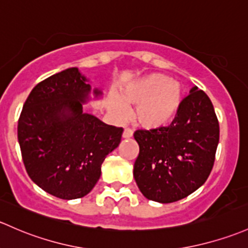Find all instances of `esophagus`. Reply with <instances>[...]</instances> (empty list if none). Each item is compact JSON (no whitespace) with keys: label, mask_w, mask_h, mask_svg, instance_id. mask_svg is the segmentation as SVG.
<instances>
[{"label":"esophagus","mask_w":248,"mask_h":248,"mask_svg":"<svg viewBox=\"0 0 248 248\" xmlns=\"http://www.w3.org/2000/svg\"><path fill=\"white\" fill-rule=\"evenodd\" d=\"M132 137H133V131H132V129L126 128L124 131V133H122V138H124V139H128V138H132Z\"/></svg>","instance_id":"obj_1"}]
</instances>
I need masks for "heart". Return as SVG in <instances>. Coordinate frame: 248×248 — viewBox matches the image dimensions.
<instances>
[{
	"mask_svg": "<svg viewBox=\"0 0 248 248\" xmlns=\"http://www.w3.org/2000/svg\"><path fill=\"white\" fill-rule=\"evenodd\" d=\"M183 87L161 74H151L129 83L120 91V97L109 98V108L117 117L126 115L127 106H135L134 120L146 129L170 124L183 102Z\"/></svg>",
	"mask_w": 248,
	"mask_h": 248,
	"instance_id": "obj_1",
	"label": "heart"
}]
</instances>
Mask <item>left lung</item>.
<instances>
[{
  "instance_id": "8db88e82",
  "label": "left lung",
  "mask_w": 248,
  "mask_h": 248,
  "mask_svg": "<svg viewBox=\"0 0 248 248\" xmlns=\"http://www.w3.org/2000/svg\"><path fill=\"white\" fill-rule=\"evenodd\" d=\"M134 179L146 199L172 203L189 196L212 172L220 127L210 98L194 87L170 126L134 133Z\"/></svg>"
}]
</instances>
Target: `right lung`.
I'll list each match as a JSON object with an SVG mask.
<instances>
[{"label":"right lung","mask_w":248,"mask_h":248,"mask_svg":"<svg viewBox=\"0 0 248 248\" xmlns=\"http://www.w3.org/2000/svg\"><path fill=\"white\" fill-rule=\"evenodd\" d=\"M89 79L70 67L36 84L23 104L17 139L33 182L62 200L84 197L100 179L101 165L121 141L124 129L83 111Z\"/></svg>","instance_id":"1"}]
</instances>
